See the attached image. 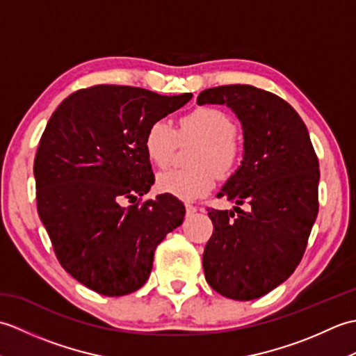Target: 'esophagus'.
Masks as SVG:
<instances>
[{
	"label": "esophagus",
	"instance_id": "34e87169",
	"mask_svg": "<svg viewBox=\"0 0 356 356\" xmlns=\"http://www.w3.org/2000/svg\"><path fill=\"white\" fill-rule=\"evenodd\" d=\"M185 208H186V216H193V214L195 213V211H197V208L193 207V205H190V203H186Z\"/></svg>",
	"mask_w": 356,
	"mask_h": 356
}]
</instances>
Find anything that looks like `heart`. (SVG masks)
Wrapping results in <instances>:
<instances>
[{"label":"heart","instance_id":"obj_1","mask_svg":"<svg viewBox=\"0 0 356 356\" xmlns=\"http://www.w3.org/2000/svg\"><path fill=\"white\" fill-rule=\"evenodd\" d=\"M194 138L202 145L193 157L194 168H171L157 176L159 191L182 200H195L208 194L217 176H228L236 168L240 145L236 122L220 108L199 107L180 119L179 134L170 120L151 122L143 138V148L151 162L166 166L172 159L177 140Z\"/></svg>","mask_w":356,"mask_h":356}]
</instances>
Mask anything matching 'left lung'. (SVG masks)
I'll return each mask as SVG.
<instances>
[{
	"label": "left lung",
	"instance_id": "obj_1",
	"mask_svg": "<svg viewBox=\"0 0 356 356\" xmlns=\"http://www.w3.org/2000/svg\"><path fill=\"white\" fill-rule=\"evenodd\" d=\"M197 104L226 105L243 130V161L217 194L236 207L208 209L214 231L203 252L205 278L226 298H260L305 254L318 214V159L298 113L274 93L222 86L203 90Z\"/></svg>",
	"mask_w": 356,
	"mask_h": 356
}]
</instances>
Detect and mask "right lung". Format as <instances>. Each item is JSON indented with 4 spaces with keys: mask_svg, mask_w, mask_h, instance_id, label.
<instances>
[{
    "mask_svg": "<svg viewBox=\"0 0 356 356\" xmlns=\"http://www.w3.org/2000/svg\"><path fill=\"white\" fill-rule=\"evenodd\" d=\"M191 97L95 86L64 99L47 122L33 165L38 214L61 266L88 289L107 297L140 289L157 245L182 225L185 207L174 195L136 200L154 184L147 128Z\"/></svg>",
    "mask_w": 356,
    "mask_h": 356,
    "instance_id": "right-lung-1",
    "label": "right lung"
}]
</instances>
